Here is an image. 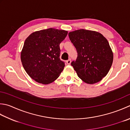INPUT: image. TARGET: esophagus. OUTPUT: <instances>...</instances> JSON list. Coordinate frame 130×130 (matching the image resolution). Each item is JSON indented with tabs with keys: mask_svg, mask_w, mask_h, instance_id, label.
I'll use <instances>...</instances> for the list:
<instances>
[{
	"mask_svg": "<svg viewBox=\"0 0 130 130\" xmlns=\"http://www.w3.org/2000/svg\"><path fill=\"white\" fill-rule=\"evenodd\" d=\"M66 62H67V64H68V65H70V63H71V60H70V59H69V60H68Z\"/></svg>",
	"mask_w": 130,
	"mask_h": 130,
	"instance_id": "esophagus-1",
	"label": "esophagus"
}]
</instances>
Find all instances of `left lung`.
Wrapping results in <instances>:
<instances>
[{"label":"left lung","instance_id":"8db88e82","mask_svg":"<svg viewBox=\"0 0 130 130\" xmlns=\"http://www.w3.org/2000/svg\"><path fill=\"white\" fill-rule=\"evenodd\" d=\"M78 53L72 65L78 77L87 84L98 83L107 75L112 65L113 53L107 39L92 30H77L69 32Z\"/></svg>","mask_w":130,"mask_h":130}]
</instances>
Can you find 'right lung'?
Wrapping results in <instances>:
<instances>
[{"mask_svg":"<svg viewBox=\"0 0 130 130\" xmlns=\"http://www.w3.org/2000/svg\"><path fill=\"white\" fill-rule=\"evenodd\" d=\"M68 32L50 28L33 32L26 38L21 60L25 70L32 79L47 85L59 77L65 67L60 59V44Z\"/></svg>","mask_w":130,"mask_h":130,"instance_id":"add662e5","label":"right lung"}]
</instances>
